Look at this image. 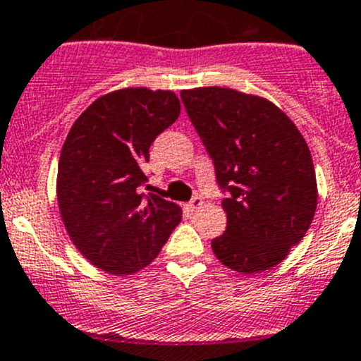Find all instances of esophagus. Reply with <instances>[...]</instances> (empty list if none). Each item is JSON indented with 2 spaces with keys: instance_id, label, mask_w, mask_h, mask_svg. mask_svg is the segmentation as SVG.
Segmentation results:
<instances>
[{
  "instance_id": "obj_1",
  "label": "esophagus",
  "mask_w": 361,
  "mask_h": 361,
  "mask_svg": "<svg viewBox=\"0 0 361 361\" xmlns=\"http://www.w3.org/2000/svg\"><path fill=\"white\" fill-rule=\"evenodd\" d=\"M202 204H204V200H202L200 197H193L191 198V202L190 204H188V211H197V209H200L202 207Z\"/></svg>"
}]
</instances>
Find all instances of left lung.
Wrapping results in <instances>:
<instances>
[{
  "label": "left lung",
  "mask_w": 361,
  "mask_h": 361,
  "mask_svg": "<svg viewBox=\"0 0 361 361\" xmlns=\"http://www.w3.org/2000/svg\"><path fill=\"white\" fill-rule=\"evenodd\" d=\"M180 99L225 193L226 228L212 252L238 273L274 267L305 238L317 207L307 142L286 113L257 95L207 87L183 90Z\"/></svg>",
  "instance_id": "left-lung-1"
}]
</instances>
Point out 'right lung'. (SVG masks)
<instances>
[{
	"instance_id": "add662e5",
	"label": "right lung",
	"mask_w": 361,
	"mask_h": 361,
	"mask_svg": "<svg viewBox=\"0 0 361 361\" xmlns=\"http://www.w3.org/2000/svg\"><path fill=\"white\" fill-rule=\"evenodd\" d=\"M178 115L173 92L123 88L92 102L71 127L58 205L72 243L94 266L111 274L143 269L180 223V207L152 193L142 168Z\"/></svg>"
}]
</instances>
